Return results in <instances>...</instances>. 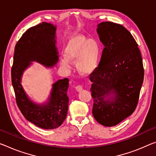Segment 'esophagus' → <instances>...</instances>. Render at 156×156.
I'll return each instance as SVG.
<instances>
[{"mask_svg": "<svg viewBox=\"0 0 156 156\" xmlns=\"http://www.w3.org/2000/svg\"><path fill=\"white\" fill-rule=\"evenodd\" d=\"M76 90H77L78 91H82L83 90V85H77L76 87Z\"/></svg>", "mask_w": 156, "mask_h": 156, "instance_id": "34e87169", "label": "esophagus"}]
</instances>
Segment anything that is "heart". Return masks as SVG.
Listing matches in <instances>:
<instances>
[{"instance_id":"1","label":"heart","mask_w":156,"mask_h":156,"mask_svg":"<svg viewBox=\"0 0 156 156\" xmlns=\"http://www.w3.org/2000/svg\"><path fill=\"white\" fill-rule=\"evenodd\" d=\"M100 54L101 46L97 40L78 35L68 42L65 49L66 59L62 60V65L69 67V60L78 59L76 66L79 72L83 75H90L97 67Z\"/></svg>"}]
</instances>
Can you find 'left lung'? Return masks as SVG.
Wrapping results in <instances>:
<instances>
[{
	"label": "left lung",
	"instance_id": "8db88e82",
	"mask_svg": "<svg viewBox=\"0 0 156 156\" xmlns=\"http://www.w3.org/2000/svg\"><path fill=\"white\" fill-rule=\"evenodd\" d=\"M104 45L101 61L90 75L92 82V114L104 126H114L134 112L144 80V67L138 44L122 25L110 21L98 25Z\"/></svg>",
	"mask_w": 156,
	"mask_h": 156
}]
</instances>
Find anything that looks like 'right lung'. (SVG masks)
Segmentation results:
<instances>
[{"label":"right lung","mask_w":156,"mask_h":156,"mask_svg":"<svg viewBox=\"0 0 156 156\" xmlns=\"http://www.w3.org/2000/svg\"><path fill=\"white\" fill-rule=\"evenodd\" d=\"M55 30L56 27L53 24L43 22L25 32L15 46L11 71L17 106L27 120L43 129L60 126L66 119L69 79H62L54 83L48 101L41 105L35 104L29 99L21 85V80L30 62H38L46 66H53L58 62Z\"/></svg>","instance_id":"right-lung-1"}]
</instances>
